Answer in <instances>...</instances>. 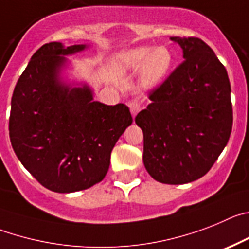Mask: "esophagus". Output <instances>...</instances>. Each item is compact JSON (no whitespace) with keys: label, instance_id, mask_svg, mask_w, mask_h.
I'll return each instance as SVG.
<instances>
[{"label":"esophagus","instance_id":"esophagus-1","mask_svg":"<svg viewBox=\"0 0 249 249\" xmlns=\"http://www.w3.org/2000/svg\"><path fill=\"white\" fill-rule=\"evenodd\" d=\"M129 108H130V111H131V114H133V116H135L136 114L140 111L141 104L138 102V100H131V102H129Z\"/></svg>","mask_w":249,"mask_h":249}]
</instances>
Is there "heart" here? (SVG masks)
<instances>
[{"mask_svg": "<svg viewBox=\"0 0 249 249\" xmlns=\"http://www.w3.org/2000/svg\"><path fill=\"white\" fill-rule=\"evenodd\" d=\"M172 53L166 47H138L119 55V66L127 71L141 67L140 82L144 87H156L169 74L172 66Z\"/></svg>", "mask_w": 249, "mask_h": 249, "instance_id": "b5f03b06", "label": "heart"}]
</instances>
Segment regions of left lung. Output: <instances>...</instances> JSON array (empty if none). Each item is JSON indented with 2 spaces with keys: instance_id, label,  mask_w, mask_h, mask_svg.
Returning <instances> with one entry per match:
<instances>
[{
  "instance_id": "8db88e82",
  "label": "left lung",
  "mask_w": 249,
  "mask_h": 249,
  "mask_svg": "<svg viewBox=\"0 0 249 249\" xmlns=\"http://www.w3.org/2000/svg\"><path fill=\"white\" fill-rule=\"evenodd\" d=\"M183 62L149 93L136 115L144 133V165L169 185L192 182L210 171L227 145L233 124L231 84L225 66L197 37H171Z\"/></svg>"
}]
</instances>
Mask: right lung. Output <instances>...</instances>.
<instances>
[{
	"label": "right lung",
	"instance_id": "obj_1",
	"mask_svg": "<svg viewBox=\"0 0 249 249\" xmlns=\"http://www.w3.org/2000/svg\"><path fill=\"white\" fill-rule=\"evenodd\" d=\"M86 48L46 43L32 55L13 90L10 139L16 155L36 180L59 194L91 187L105 178L118 139L133 123L124 104L93 102L88 87L58 79L62 55Z\"/></svg>",
	"mask_w": 249,
	"mask_h": 249
}]
</instances>
